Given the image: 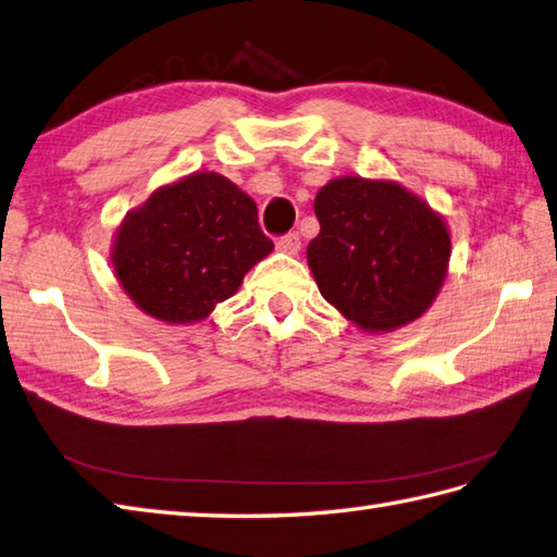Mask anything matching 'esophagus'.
<instances>
[{
  "mask_svg": "<svg viewBox=\"0 0 557 557\" xmlns=\"http://www.w3.org/2000/svg\"><path fill=\"white\" fill-rule=\"evenodd\" d=\"M276 248H278L281 252H286V255H297V252H300V248H302L300 234L290 232V234H286V236H281V238L276 240Z\"/></svg>",
  "mask_w": 557,
  "mask_h": 557,
  "instance_id": "obj_1",
  "label": "esophagus"
}]
</instances>
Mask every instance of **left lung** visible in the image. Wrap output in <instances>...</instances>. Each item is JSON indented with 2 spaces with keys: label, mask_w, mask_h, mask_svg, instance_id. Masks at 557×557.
<instances>
[{
  "label": "left lung",
  "mask_w": 557,
  "mask_h": 557,
  "mask_svg": "<svg viewBox=\"0 0 557 557\" xmlns=\"http://www.w3.org/2000/svg\"><path fill=\"white\" fill-rule=\"evenodd\" d=\"M307 262L321 295L361 331L389 333L435 302L451 236L423 198L389 180L341 176L314 200Z\"/></svg>",
  "instance_id": "left-lung-1"
}]
</instances>
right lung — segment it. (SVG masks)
<instances>
[{
    "label": "right lung",
    "instance_id": "1",
    "mask_svg": "<svg viewBox=\"0 0 557 557\" xmlns=\"http://www.w3.org/2000/svg\"><path fill=\"white\" fill-rule=\"evenodd\" d=\"M271 250L255 200L222 174L194 172L125 214L111 262L148 317L191 323L228 300Z\"/></svg>",
    "mask_w": 557,
    "mask_h": 557
}]
</instances>
